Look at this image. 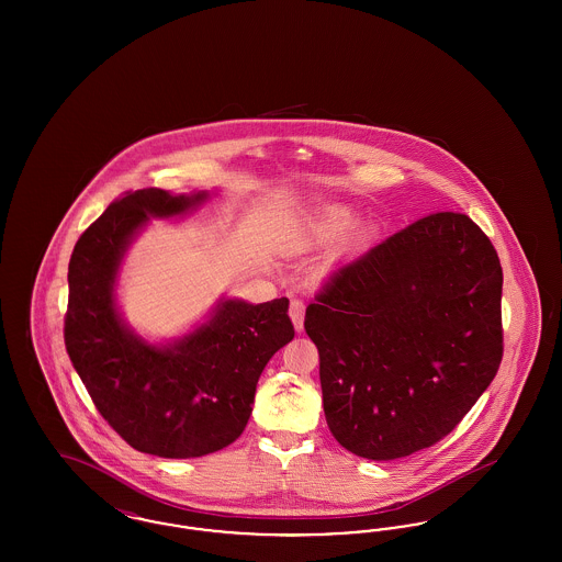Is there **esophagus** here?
<instances>
[{"instance_id": "1", "label": "esophagus", "mask_w": 562, "mask_h": 562, "mask_svg": "<svg viewBox=\"0 0 562 562\" xmlns=\"http://www.w3.org/2000/svg\"><path fill=\"white\" fill-rule=\"evenodd\" d=\"M289 314L293 318L294 328L296 330H303V316H305V305L301 299H293L291 301V307H289Z\"/></svg>"}]
</instances>
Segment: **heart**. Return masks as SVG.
I'll use <instances>...</instances> for the list:
<instances>
[{"label": "heart", "instance_id": "heart-1", "mask_svg": "<svg viewBox=\"0 0 562 562\" xmlns=\"http://www.w3.org/2000/svg\"><path fill=\"white\" fill-rule=\"evenodd\" d=\"M351 218L353 216L346 209H330V211L322 214L318 223L314 225V229L322 238H335V236H339L341 232L348 229L351 225Z\"/></svg>", "mask_w": 562, "mask_h": 562}]
</instances>
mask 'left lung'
I'll return each instance as SVG.
<instances>
[{
    "label": "left lung",
    "instance_id": "1",
    "mask_svg": "<svg viewBox=\"0 0 562 562\" xmlns=\"http://www.w3.org/2000/svg\"><path fill=\"white\" fill-rule=\"evenodd\" d=\"M502 284L495 246L451 211L337 269L305 310L337 442L387 461L451 434L502 364Z\"/></svg>",
    "mask_w": 562,
    "mask_h": 562
}]
</instances>
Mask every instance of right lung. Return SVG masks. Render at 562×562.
Masks as SVG:
<instances>
[{
    "instance_id": "add662e5",
    "label": "right lung",
    "mask_w": 562,
    "mask_h": 562,
    "mask_svg": "<svg viewBox=\"0 0 562 562\" xmlns=\"http://www.w3.org/2000/svg\"><path fill=\"white\" fill-rule=\"evenodd\" d=\"M206 193L126 191L76 244L69 261L65 348L103 419L133 449L168 459L221 451L252 413L269 358L294 337L289 299L223 301L211 321L156 348L138 339L113 301L122 255L149 216H175Z\"/></svg>"
}]
</instances>
